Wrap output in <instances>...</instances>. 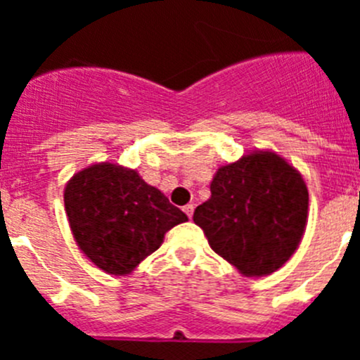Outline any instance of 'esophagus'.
I'll list each match as a JSON object with an SVG mask.
<instances>
[{
  "mask_svg": "<svg viewBox=\"0 0 360 360\" xmlns=\"http://www.w3.org/2000/svg\"><path fill=\"white\" fill-rule=\"evenodd\" d=\"M193 211H195V205H193V203H187L186 207H184V212L187 214V218H191V216H193Z\"/></svg>",
  "mask_w": 360,
  "mask_h": 360,
  "instance_id": "34e87169",
  "label": "esophagus"
}]
</instances>
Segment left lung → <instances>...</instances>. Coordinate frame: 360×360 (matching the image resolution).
Returning <instances> with one entry per match:
<instances>
[{"label": "left lung", "mask_w": 360, "mask_h": 360, "mask_svg": "<svg viewBox=\"0 0 360 360\" xmlns=\"http://www.w3.org/2000/svg\"><path fill=\"white\" fill-rule=\"evenodd\" d=\"M308 214L301 174L276 153H252L219 167L195 224L216 254L243 276H266L297 249Z\"/></svg>", "instance_id": "1"}]
</instances>
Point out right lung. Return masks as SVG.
I'll use <instances>...</instances> for the list:
<instances>
[{"label": "right lung", "instance_id": "add662e5", "mask_svg": "<svg viewBox=\"0 0 360 360\" xmlns=\"http://www.w3.org/2000/svg\"><path fill=\"white\" fill-rule=\"evenodd\" d=\"M65 207L82 252L108 274H129L187 216L136 171L91 165L68 182Z\"/></svg>", "mask_w": 360, "mask_h": 360}]
</instances>
